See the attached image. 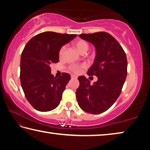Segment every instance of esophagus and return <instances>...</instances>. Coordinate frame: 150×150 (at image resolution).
Segmentation results:
<instances>
[{
  "instance_id": "1",
  "label": "esophagus",
  "mask_w": 150,
  "mask_h": 150,
  "mask_svg": "<svg viewBox=\"0 0 150 150\" xmlns=\"http://www.w3.org/2000/svg\"><path fill=\"white\" fill-rule=\"evenodd\" d=\"M77 78V77L76 75H71V79H76Z\"/></svg>"
}]
</instances>
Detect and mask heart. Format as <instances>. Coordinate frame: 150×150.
Instances as JSON below:
<instances>
[{"label": "heart", "mask_w": 150, "mask_h": 150, "mask_svg": "<svg viewBox=\"0 0 150 150\" xmlns=\"http://www.w3.org/2000/svg\"><path fill=\"white\" fill-rule=\"evenodd\" d=\"M74 47L76 50H77L78 52H79L80 54H83V53H86L87 52V50L88 49V44L87 42L84 41V40H78V41L75 42L74 43ZM63 51H64V47H63L62 49H61L60 52H59V55H62ZM85 65L83 64V65H72L71 67H70V69L71 71H73V72L75 73H79L81 69L82 68L85 67Z\"/></svg>", "instance_id": "b5f03b06"}]
</instances>
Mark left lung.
Instances as JSON below:
<instances>
[{"instance_id":"obj_1","label":"left lung","mask_w":150,"mask_h":150,"mask_svg":"<svg viewBox=\"0 0 150 150\" xmlns=\"http://www.w3.org/2000/svg\"><path fill=\"white\" fill-rule=\"evenodd\" d=\"M79 36L95 47V61L87 75H96L98 80L91 85L85 76H79L77 100L83 110L97 115L107 110L120 95L127 75L126 55L118 42L108 33L81 34Z\"/></svg>"}]
</instances>
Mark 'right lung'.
<instances>
[{
    "instance_id": "1",
    "label": "right lung",
    "mask_w": 150,
    "mask_h": 150,
    "mask_svg": "<svg viewBox=\"0 0 150 150\" xmlns=\"http://www.w3.org/2000/svg\"><path fill=\"white\" fill-rule=\"evenodd\" d=\"M76 36L45 32L33 37L25 46L20 59V82L27 100L37 110L50 111L59 105L71 76L63 73L54 77L50 65L59 62L61 48Z\"/></svg>"
}]
</instances>
